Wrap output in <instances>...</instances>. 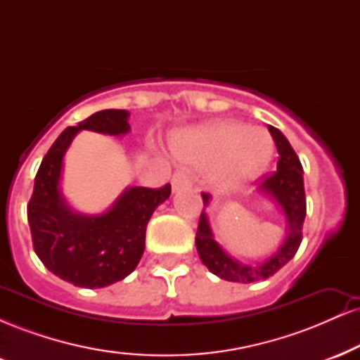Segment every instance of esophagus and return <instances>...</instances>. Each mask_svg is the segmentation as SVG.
<instances>
[{"mask_svg": "<svg viewBox=\"0 0 360 360\" xmlns=\"http://www.w3.org/2000/svg\"><path fill=\"white\" fill-rule=\"evenodd\" d=\"M171 184H172V189H174V191H179V189H184V188H188V186H191V179H189L188 172L177 171L172 174Z\"/></svg>", "mask_w": 360, "mask_h": 360, "instance_id": "1", "label": "esophagus"}]
</instances>
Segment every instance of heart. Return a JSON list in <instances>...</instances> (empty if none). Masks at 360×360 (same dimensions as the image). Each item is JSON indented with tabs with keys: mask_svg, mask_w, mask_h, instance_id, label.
Listing matches in <instances>:
<instances>
[{
	"mask_svg": "<svg viewBox=\"0 0 360 360\" xmlns=\"http://www.w3.org/2000/svg\"><path fill=\"white\" fill-rule=\"evenodd\" d=\"M172 150L184 162L210 167L212 184L226 191L249 183L269 164L272 139L264 128L220 120L174 135Z\"/></svg>",
	"mask_w": 360,
	"mask_h": 360,
	"instance_id": "1",
	"label": "heart"
}]
</instances>
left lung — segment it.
<instances>
[{"label": "left lung", "instance_id": "obj_1", "mask_svg": "<svg viewBox=\"0 0 360 360\" xmlns=\"http://www.w3.org/2000/svg\"><path fill=\"white\" fill-rule=\"evenodd\" d=\"M269 131L278 147V169L264 177L259 186L260 193H267L278 201L288 218L289 232L283 247L259 266H243L237 260L225 254L217 242L213 240V233L208 226L206 214L201 213L200 223H198L196 232V250L201 262L208 267L218 278L232 283H255V281L267 279L274 276L281 267L295 257L300 249V243L303 240V221L307 214V196H304L303 184V166H301L295 148L288 142V139L276 127L269 125ZM203 203L208 205L210 194L201 193Z\"/></svg>", "mask_w": 360, "mask_h": 360}]
</instances>
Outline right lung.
<instances>
[{
    "label": "right lung",
    "instance_id": "1",
    "mask_svg": "<svg viewBox=\"0 0 360 360\" xmlns=\"http://www.w3.org/2000/svg\"><path fill=\"white\" fill-rule=\"evenodd\" d=\"M128 111L103 110L68 127L45 154L27 205L34 250L52 274L81 288H105L125 279L146 249L152 213L171 194L162 188L127 189L110 212L98 217L76 214L60 198L62 157L79 130L122 135L130 130Z\"/></svg>",
    "mask_w": 360,
    "mask_h": 360
}]
</instances>
